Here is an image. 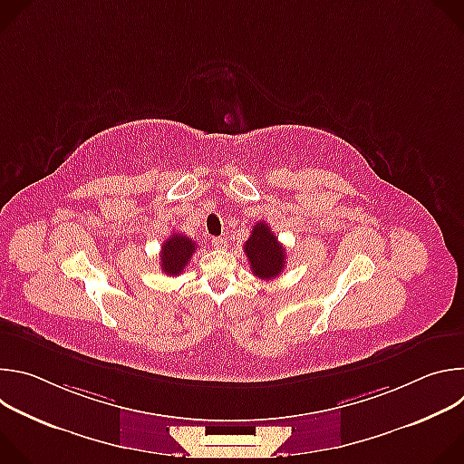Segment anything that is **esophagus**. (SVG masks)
I'll return each instance as SVG.
<instances>
[{
  "instance_id": "esophagus-1",
  "label": "esophagus",
  "mask_w": 464,
  "mask_h": 464,
  "mask_svg": "<svg viewBox=\"0 0 464 464\" xmlns=\"http://www.w3.org/2000/svg\"><path fill=\"white\" fill-rule=\"evenodd\" d=\"M211 244H213V247H217V249H226V247H227V238H224V237H215V238L211 240Z\"/></svg>"
}]
</instances>
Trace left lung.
Masks as SVG:
<instances>
[{"label": "left lung", "instance_id": "obj_1", "mask_svg": "<svg viewBox=\"0 0 464 464\" xmlns=\"http://www.w3.org/2000/svg\"><path fill=\"white\" fill-rule=\"evenodd\" d=\"M244 251L253 276L258 279H276L286 266V249L277 240L270 226L264 222H256L253 226Z\"/></svg>", "mask_w": 464, "mask_h": 464}]
</instances>
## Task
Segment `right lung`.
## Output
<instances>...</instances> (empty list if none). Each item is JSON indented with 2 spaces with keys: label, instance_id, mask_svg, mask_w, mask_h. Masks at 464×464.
I'll list each match as a JSON object with an SVG mask.
<instances>
[{
  "label": "right lung",
  "instance_id": "add662e5",
  "mask_svg": "<svg viewBox=\"0 0 464 464\" xmlns=\"http://www.w3.org/2000/svg\"><path fill=\"white\" fill-rule=\"evenodd\" d=\"M194 247H196V242H192V238H187L181 233L170 235L161 246V255H160L161 272L172 277L183 274L185 266L194 253Z\"/></svg>",
  "mask_w": 464,
  "mask_h": 464
}]
</instances>
